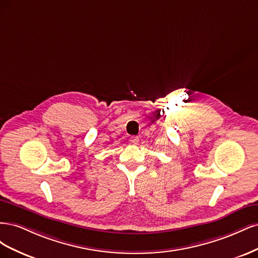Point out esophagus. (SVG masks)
<instances>
[{"instance_id": "esophagus-1", "label": "esophagus", "mask_w": 258, "mask_h": 258, "mask_svg": "<svg viewBox=\"0 0 258 258\" xmlns=\"http://www.w3.org/2000/svg\"><path fill=\"white\" fill-rule=\"evenodd\" d=\"M139 138L138 137H132V138H130V143L131 144H134V145H137V144H139Z\"/></svg>"}]
</instances>
